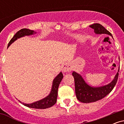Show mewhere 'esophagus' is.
Masks as SVG:
<instances>
[{"mask_svg":"<svg viewBox=\"0 0 124 124\" xmlns=\"http://www.w3.org/2000/svg\"><path fill=\"white\" fill-rule=\"evenodd\" d=\"M71 70V66L69 63L63 64L62 66V70L63 73H66Z\"/></svg>","mask_w":124,"mask_h":124,"instance_id":"esophagus-1","label":"esophagus"}]
</instances>
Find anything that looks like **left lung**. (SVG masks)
<instances>
[{
    "label": "left lung",
    "instance_id": "1",
    "mask_svg": "<svg viewBox=\"0 0 124 124\" xmlns=\"http://www.w3.org/2000/svg\"><path fill=\"white\" fill-rule=\"evenodd\" d=\"M89 27L93 28L96 34L109 35L113 38L111 34L100 24H93ZM119 70V66L118 72L110 83L100 87H93L89 85L85 82L82 75L73 71L72 72V75L75 79V93L77 99L80 102L84 103H92L103 99L111 92L116 86L118 78Z\"/></svg>",
    "mask_w": 124,
    "mask_h": 124
}]
</instances>
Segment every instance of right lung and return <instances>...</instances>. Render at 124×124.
I'll use <instances>...</instances> for the list:
<instances>
[{"instance_id":"obj_1","label":"right lung","mask_w":124,"mask_h":124,"mask_svg":"<svg viewBox=\"0 0 124 124\" xmlns=\"http://www.w3.org/2000/svg\"><path fill=\"white\" fill-rule=\"evenodd\" d=\"M37 32L34 31L30 30L27 29V28H23L19 30L16 34L14 35L10 42H8V48L9 47L10 45L12 43H13L16 40L18 39V38L23 37L25 36H29L36 34ZM63 74L62 72H60L58 75L54 78L53 82H52V88L49 94L47 96L45 97L44 99L40 100L34 102V103L30 104H26L24 103H22L21 101H19L20 103H21L24 106L28 107L29 108H32L37 109H45L54 106L56 102L58 96V87H59V84L63 79Z\"/></svg>"}]
</instances>
